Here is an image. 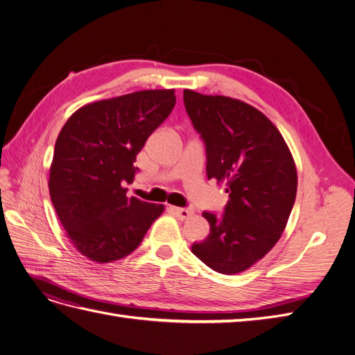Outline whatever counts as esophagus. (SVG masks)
Masks as SVG:
<instances>
[{"label": "esophagus", "instance_id": "34e87169", "mask_svg": "<svg viewBox=\"0 0 355 355\" xmlns=\"http://www.w3.org/2000/svg\"><path fill=\"white\" fill-rule=\"evenodd\" d=\"M171 210H173V213L176 214V216L180 219V220H185L188 218H191L192 214H194V211H192L191 209H182V207H171Z\"/></svg>", "mask_w": 355, "mask_h": 355}]
</instances>
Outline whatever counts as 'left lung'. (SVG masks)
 I'll use <instances>...</instances> for the list:
<instances>
[{"label":"left lung","instance_id":"1","mask_svg":"<svg viewBox=\"0 0 355 355\" xmlns=\"http://www.w3.org/2000/svg\"><path fill=\"white\" fill-rule=\"evenodd\" d=\"M184 102L206 142L207 178L225 182L230 192L219 219L202 213L210 235L191 252L213 271L239 274L261 261L286 230L297 189L295 159L278 128L254 106L189 89Z\"/></svg>","mask_w":355,"mask_h":355}]
</instances>
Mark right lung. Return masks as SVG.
<instances>
[{"label": "right lung", "mask_w": 355, "mask_h": 355, "mask_svg": "<svg viewBox=\"0 0 355 355\" xmlns=\"http://www.w3.org/2000/svg\"><path fill=\"white\" fill-rule=\"evenodd\" d=\"M176 103L175 90H141L87 103L62 127L49 189L68 239L83 256L108 263L130 254L163 204L128 198L136 155Z\"/></svg>", "instance_id": "obj_1"}]
</instances>
